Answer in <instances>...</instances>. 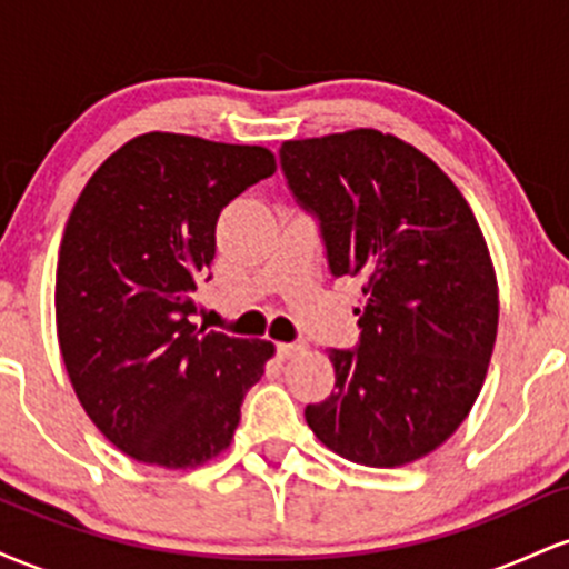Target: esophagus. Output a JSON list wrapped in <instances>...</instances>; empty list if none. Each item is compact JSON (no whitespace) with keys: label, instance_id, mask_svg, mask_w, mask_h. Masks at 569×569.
I'll return each instance as SVG.
<instances>
[{"label":"esophagus","instance_id":"34e87169","mask_svg":"<svg viewBox=\"0 0 569 569\" xmlns=\"http://www.w3.org/2000/svg\"><path fill=\"white\" fill-rule=\"evenodd\" d=\"M299 352H305V345L302 342H283V345H278V358H293V356H299Z\"/></svg>","mask_w":569,"mask_h":569}]
</instances>
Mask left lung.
<instances>
[{
    "label": "left lung",
    "instance_id": "left-lung-1",
    "mask_svg": "<svg viewBox=\"0 0 569 569\" xmlns=\"http://www.w3.org/2000/svg\"><path fill=\"white\" fill-rule=\"evenodd\" d=\"M289 189L321 221L331 276L361 283L356 350L305 420L345 460L398 468L441 447L485 385L498 278L471 206L411 143L358 128L283 141Z\"/></svg>",
    "mask_w": 569,
    "mask_h": 569
}]
</instances>
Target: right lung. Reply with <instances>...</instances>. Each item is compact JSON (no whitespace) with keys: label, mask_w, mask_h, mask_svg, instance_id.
<instances>
[{"label":"right lung","mask_w":569,"mask_h":569,"mask_svg":"<svg viewBox=\"0 0 569 569\" xmlns=\"http://www.w3.org/2000/svg\"><path fill=\"white\" fill-rule=\"evenodd\" d=\"M276 173L264 147L143 133L77 198L56 270L63 367L96 428L147 466L198 468L230 447L276 345L192 323L221 208Z\"/></svg>","instance_id":"1"}]
</instances>
